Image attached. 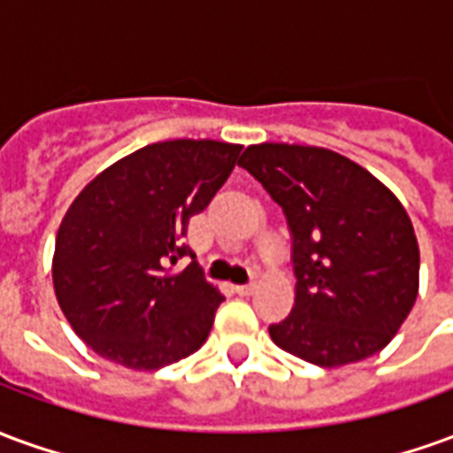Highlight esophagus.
<instances>
[{"mask_svg": "<svg viewBox=\"0 0 453 453\" xmlns=\"http://www.w3.org/2000/svg\"><path fill=\"white\" fill-rule=\"evenodd\" d=\"M255 288H257V281H250V284L235 286V291L240 296H252V294H255Z\"/></svg>", "mask_w": 453, "mask_h": 453, "instance_id": "1", "label": "esophagus"}]
</instances>
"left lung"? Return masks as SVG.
Wrapping results in <instances>:
<instances>
[{
	"instance_id": "left-lung-1",
	"label": "left lung",
	"mask_w": 453,
	"mask_h": 453,
	"mask_svg": "<svg viewBox=\"0 0 453 453\" xmlns=\"http://www.w3.org/2000/svg\"><path fill=\"white\" fill-rule=\"evenodd\" d=\"M281 206L296 301L276 347L337 369L379 354L415 305L419 247L408 211L371 172L313 145H250L237 162Z\"/></svg>"
}]
</instances>
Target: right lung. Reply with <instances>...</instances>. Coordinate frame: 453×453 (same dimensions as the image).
Masks as SVG:
<instances>
[{"instance_id": "1", "label": "right lung", "mask_w": 453, "mask_h": 453, "mask_svg": "<svg viewBox=\"0 0 453 453\" xmlns=\"http://www.w3.org/2000/svg\"><path fill=\"white\" fill-rule=\"evenodd\" d=\"M240 150L220 140L152 142L70 203L55 237V296L99 357L155 371L201 349L226 296L196 262L181 272L169 265L191 255L188 220L226 184Z\"/></svg>"}]
</instances>
